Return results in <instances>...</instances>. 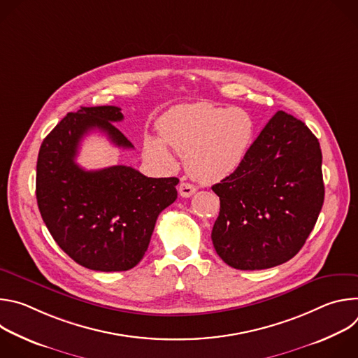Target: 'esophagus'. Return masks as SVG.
<instances>
[{"label":"esophagus","instance_id":"1","mask_svg":"<svg viewBox=\"0 0 358 358\" xmlns=\"http://www.w3.org/2000/svg\"><path fill=\"white\" fill-rule=\"evenodd\" d=\"M195 191H196V188H195L192 184H189V182H181V184L178 185V192H180V195L184 196V198L191 196Z\"/></svg>","mask_w":358,"mask_h":358}]
</instances>
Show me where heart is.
I'll list each match as a JSON object with an SVG mask.
<instances>
[{"instance_id": "1", "label": "heart", "mask_w": 358, "mask_h": 358, "mask_svg": "<svg viewBox=\"0 0 358 358\" xmlns=\"http://www.w3.org/2000/svg\"><path fill=\"white\" fill-rule=\"evenodd\" d=\"M159 130L163 140L144 138L151 159L166 166L173 163L167 142L185 157V166L196 180L217 182L235 173L245 160L255 122L243 109L198 101L171 108L162 117Z\"/></svg>"}]
</instances>
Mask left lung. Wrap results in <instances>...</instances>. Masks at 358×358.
<instances>
[{"mask_svg":"<svg viewBox=\"0 0 358 358\" xmlns=\"http://www.w3.org/2000/svg\"><path fill=\"white\" fill-rule=\"evenodd\" d=\"M213 191L221 201L211 234L220 258L241 271L282 265L301 249L323 207L319 140L279 110Z\"/></svg>","mask_w":358,"mask_h":358,"instance_id":"8db88e82","label":"left lung"}]
</instances>
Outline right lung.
Masks as SVG:
<instances>
[{"mask_svg":"<svg viewBox=\"0 0 358 358\" xmlns=\"http://www.w3.org/2000/svg\"><path fill=\"white\" fill-rule=\"evenodd\" d=\"M120 108H80L42 141L36 163L41 217L61 249L79 265L100 272L134 268L144 257L160 213L177 199L178 178H150L127 166L86 171L75 162L82 138L105 133L133 148L113 124Z\"/></svg>","mask_w":358,"mask_h":358,"instance_id":"obj_1","label":"right lung"}]
</instances>
